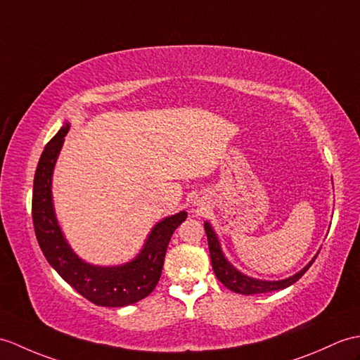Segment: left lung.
<instances>
[{
    "label": "left lung",
    "mask_w": 360,
    "mask_h": 360,
    "mask_svg": "<svg viewBox=\"0 0 360 360\" xmlns=\"http://www.w3.org/2000/svg\"><path fill=\"white\" fill-rule=\"evenodd\" d=\"M204 229L207 233V239H208V248H210V257H212V265H213V271L225 287L229 290L235 291V293L239 295H261V293H270V291H276V290H283L290 287L291 283H295L296 281H299L302 276L305 274V271L310 269L313 261L308 264L304 270H300L299 273H296L295 276H291L288 279L283 281H257L253 278H248V276L239 273L235 266H233L225 256L222 255V250L219 245V240L216 238V233L213 231V229L210 227V224L205 222Z\"/></svg>",
    "instance_id": "left-lung-1"
}]
</instances>
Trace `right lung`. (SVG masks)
<instances>
[{
	"instance_id": "add662e5",
	"label": "right lung",
	"mask_w": 360,
	"mask_h": 360,
	"mask_svg": "<svg viewBox=\"0 0 360 360\" xmlns=\"http://www.w3.org/2000/svg\"><path fill=\"white\" fill-rule=\"evenodd\" d=\"M69 124L47 142L33 179L32 218L38 244L49 264L81 296L101 307H125L147 297L160 282L164 257L173 231L187 218L186 212L169 216L156 224L142 252L131 262L121 266L90 265L72 252L52 204V173L63 147Z\"/></svg>"
}]
</instances>
